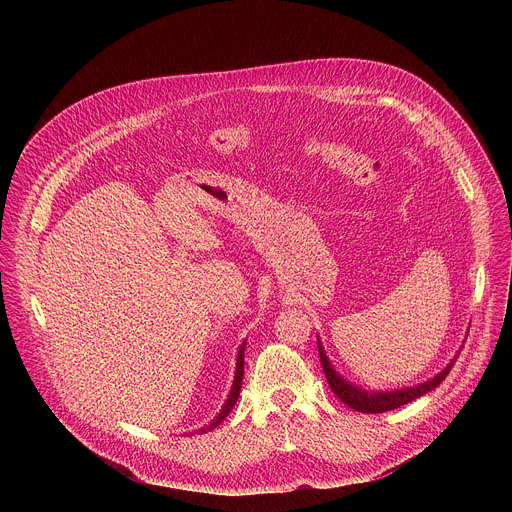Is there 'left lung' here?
Masks as SVG:
<instances>
[{"label":"left lung","mask_w":512,"mask_h":512,"mask_svg":"<svg viewBox=\"0 0 512 512\" xmlns=\"http://www.w3.org/2000/svg\"><path fill=\"white\" fill-rule=\"evenodd\" d=\"M319 347V359H321V366L325 372V378L331 386V390L335 392V396L345 402L349 408L357 410V412H365V414H380V412H388L394 408H400L424 394H428L430 390L438 388L439 384L445 380V376L449 374L453 361L445 366L438 376L430 378L428 382H422L418 386H410V388H402V390H390V392H370V390H363L355 384H351L349 380L341 378L335 368L329 363L321 343H317Z\"/></svg>","instance_id":"obj_1"}]
</instances>
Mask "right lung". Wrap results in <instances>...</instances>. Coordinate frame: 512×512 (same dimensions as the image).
<instances>
[{
  "instance_id": "add662e5",
  "label": "right lung",
  "mask_w": 512,
  "mask_h": 512,
  "mask_svg": "<svg viewBox=\"0 0 512 512\" xmlns=\"http://www.w3.org/2000/svg\"><path fill=\"white\" fill-rule=\"evenodd\" d=\"M244 343H242V347H240V351H238V359H236V374H234V382H232V388H230V394H228V398H226V402H224V406H222V410L219 412V416L209 424V426H205V428H201L199 430V434H205V432H211L213 428H217L220 422L230 414V410L234 408V404H236V400H238V394H240V386H242V376H244Z\"/></svg>"
}]
</instances>
